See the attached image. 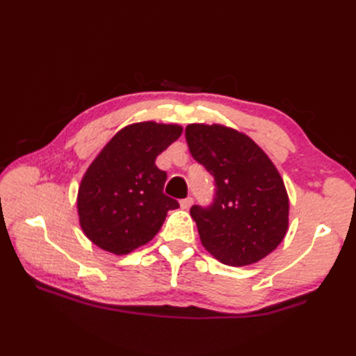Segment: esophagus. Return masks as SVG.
I'll use <instances>...</instances> for the list:
<instances>
[{"instance_id":"1","label":"esophagus","mask_w":356,"mask_h":356,"mask_svg":"<svg viewBox=\"0 0 356 356\" xmlns=\"http://www.w3.org/2000/svg\"><path fill=\"white\" fill-rule=\"evenodd\" d=\"M193 197H186V199H184V200H180V208L182 209H190L191 208V205H193Z\"/></svg>"}]
</instances>
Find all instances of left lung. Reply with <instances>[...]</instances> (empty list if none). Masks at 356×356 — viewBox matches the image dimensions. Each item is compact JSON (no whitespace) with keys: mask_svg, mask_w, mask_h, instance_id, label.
<instances>
[{"mask_svg":"<svg viewBox=\"0 0 356 356\" xmlns=\"http://www.w3.org/2000/svg\"><path fill=\"white\" fill-rule=\"evenodd\" d=\"M185 138L216 182L213 205L190 211L203 248L228 266L260 261L289 226V197L275 165L249 136L229 127L190 124Z\"/></svg>","mask_w":356,"mask_h":356,"instance_id":"1","label":"left lung"}]
</instances>
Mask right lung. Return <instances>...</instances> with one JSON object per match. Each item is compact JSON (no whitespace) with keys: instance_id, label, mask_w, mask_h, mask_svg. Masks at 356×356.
<instances>
[{"instance_id":"add662e5","label":"right lung","mask_w":356,"mask_h":356,"mask_svg":"<svg viewBox=\"0 0 356 356\" xmlns=\"http://www.w3.org/2000/svg\"><path fill=\"white\" fill-rule=\"evenodd\" d=\"M184 128L153 120L127 125L96 156L81 180V228L96 246L130 254L159 232L177 200L163 194L166 172L156 157L176 142Z\"/></svg>"}]
</instances>
